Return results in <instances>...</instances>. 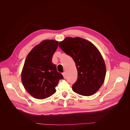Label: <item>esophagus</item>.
Instances as JSON below:
<instances>
[{
  "label": "esophagus",
  "mask_w": 130,
  "mask_h": 130,
  "mask_svg": "<svg viewBox=\"0 0 130 130\" xmlns=\"http://www.w3.org/2000/svg\"><path fill=\"white\" fill-rule=\"evenodd\" d=\"M62 75H63V76L64 78H65V77H66V73H65V72L63 73H62Z\"/></svg>",
  "instance_id": "34e87169"
}]
</instances>
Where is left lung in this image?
<instances>
[{"label": "left lung", "mask_w": 130, "mask_h": 130, "mask_svg": "<svg viewBox=\"0 0 130 130\" xmlns=\"http://www.w3.org/2000/svg\"><path fill=\"white\" fill-rule=\"evenodd\" d=\"M59 46L75 63L78 75L73 91L83 96L95 94L104 82L106 73L99 50L92 43L78 37H66L59 42Z\"/></svg>", "instance_id": "left-lung-1"}]
</instances>
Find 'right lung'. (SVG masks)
<instances>
[{
	"instance_id": "add662e5",
	"label": "right lung",
	"mask_w": 130,
	"mask_h": 130,
	"mask_svg": "<svg viewBox=\"0 0 130 130\" xmlns=\"http://www.w3.org/2000/svg\"><path fill=\"white\" fill-rule=\"evenodd\" d=\"M58 42L53 40L42 41L34 46L25 59L21 74L24 88L32 97L44 99L56 92V86L62 75L52 63L53 56Z\"/></svg>"
}]
</instances>
